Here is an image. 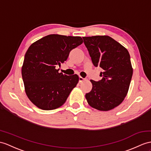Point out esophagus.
I'll return each instance as SVG.
<instances>
[{
    "label": "esophagus",
    "instance_id": "34e87169",
    "mask_svg": "<svg viewBox=\"0 0 151 151\" xmlns=\"http://www.w3.org/2000/svg\"><path fill=\"white\" fill-rule=\"evenodd\" d=\"M85 80V79L84 78H82V77H79V83H82L83 81H84Z\"/></svg>",
    "mask_w": 151,
    "mask_h": 151
}]
</instances>
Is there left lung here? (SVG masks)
Returning <instances> with one entry per match:
<instances>
[{
	"label": "left lung",
	"instance_id": "obj_1",
	"mask_svg": "<svg viewBox=\"0 0 151 151\" xmlns=\"http://www.w3.org/2000/svg\"><path fill=\"white\" fill-rule=\"evenodd\" d=\"M95 67L103 69L99 81L90 80L92 89L85 97L91 107L109 111L122 103L133 76L128 50L109 36L83 37Z\"/></svg>",
	"mask_w": 151,
	"mask_h": 151
}]
</instances>
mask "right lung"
<instances>
[{
  "label": "right lung",
  "instance_id": "1",
  "mask_svg": "<svg viewBox=\"0 0 151 151\" xmlns=\"http://www.w3.org/2000/svg\"><path fill=\"white\" fill-rule=\"evenodd\" d=\"M80 36L49 35L31 44L25 54L22 76L27 97L43 110L60 108L79 82L77 74L67 76L56 67L80 45Z\"/></svg>",
  "mask_w": 151,
  "mask_h": 151
}]
</instances>
